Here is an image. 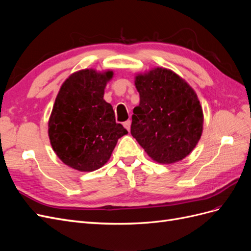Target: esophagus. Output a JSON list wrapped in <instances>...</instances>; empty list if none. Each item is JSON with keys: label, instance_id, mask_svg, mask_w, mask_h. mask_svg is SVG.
<instances>
[{"label": "esophagus", "instance_id": "esophagus-1", "mask_svg": "<svg viewBox=\"0 0 251 251\" xmlns=\"http://www.w3.org/2000/svg\"><path fill=\"white\" fill-rule=\"evenodd\" d=\"M124 126L126 128L127 131H130V127H131V121L130 120H126L124 123Z\"/></svg>", "mask_w": 251, "mask_h": 251}]
</instances>
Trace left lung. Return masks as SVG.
Returning a JSON list of instances; mask_svg holds the SVG:
<instances>
[{"instance_id":"obj_1","label":"left lung","mask_w":251,"mask_h":251,"mask_svg":"<svg viewBox=\"0 0 251 251\" xmlns=\"http://www.w3.org/2000/svg\"><path fill=\"white\" fill-rule=\"evenodd\" d=\"M135 86L140 102L133 110V137L156 162L171 164L188 156L203 130V111L194 89L165 68L137 74Z\"/></svg>"}]
</instances>
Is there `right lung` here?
Returning a JSON list of instances; mask_svg holds the SVG:
<instances>
[{"mask_svg":"<svg viewBox=\"0 0 251 251\" xmlns=\"http://www.w3.org/2000/svg\"><path fill=\"white\" fill-rule=\"evenodd\" d=\"M113 71L85 69L71 74L59 89L48 123L53 151L65 164L92 172L108 162L127 131L116 124L112 105L103 100Z\"/></svg>","mask_w":251,"mask_h":251,"instance_id":"1","label":"right lung"}]
</instances>
